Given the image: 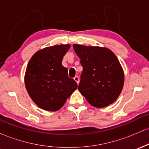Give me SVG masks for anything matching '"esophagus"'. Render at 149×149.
I'll return each instance as SVG.
<instances>
[{"label": "esophagus", "mask_w": 149, "mask_h": 149, "mask_svg": "<svg viewBox=\"0 0 149 149\" xmlns=\"http://www.w3.org/2000/svg\"><path fill=\"white\" fill-rule=\"evenodd\" d=\"M74 80H75V81L77 83V84H78V83H79V78H78V76H75Z\"/></svg>", "instance_id": "34e87169"}]
</instances>
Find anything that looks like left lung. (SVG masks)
<instances>
[{"label":"left lung","mask_w":149,"mask_h":149,"mask_svg":"<svg viewBox=\"0 0 149 149\" xmlns=\"http://www.w3.org/2000/svg\"><path fill=\"white\" fill-rule=\"evenodd\" d=\"M83 70L78 85L82 95L93 107L113 103L124 85L123 69L116 54L107 47L73 44Z\"/></svg>","instance_id":"left-lung-1"}]
</instances>
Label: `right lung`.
Wrapping results in <instances>:
<instances>
[{"label": "right lung", "mask_w": 149, "mask_h": 149, "mask_svg": "<svg viewBox=\"0 0 149 149\" xmlns=\"http://www.w3.org/2000/svg\"><path fill=\"white\" fill-rule=\"evenodd\" d=\"M71 45H56L37 51L29 61L25 87L31 100L40 109L56 111L78 88L62 66L63 57Z\"/></svg>", "instance_id": "obj_1"}]
</instances>
